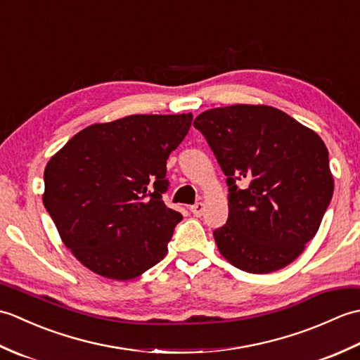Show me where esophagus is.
Listing matches in <instances>:
<instances>
[{
  "label": "esophagus",
  "instance_id": "obj_1",
  "mask_svg": "<svg viewBox=\"0 0 360 360\" xmlns=\"http://www.w3.org/2000/svg\"><path fill=\"white\" fill-rule=\"evenodd\" d=\"M190 210H192V213H193L195 217H201L202 212H204V204L202 202H196L195 205H192V207H190Z\"/></svg>",
  "mask_w": 360,
  "mask_h": 360
}]
</instances>
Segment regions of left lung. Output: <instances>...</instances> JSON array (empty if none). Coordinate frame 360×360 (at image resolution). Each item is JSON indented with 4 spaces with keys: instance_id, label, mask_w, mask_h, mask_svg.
Masks as SVG:
<instances>
[{
    "instance_id": "8db88e82",
    "label": "left lung",
    "mask_w": 360,
    "mask_h": 360,
    "mask_svg": "<svg viewBox=\"0 0 360 360\" xmlns=\"http://www.w3.org/2000/svg\"><path fill=\"white\" fill-rule=\"evenodd\" d=\"M193 125L227 176L229 218L213 232L221 255L250 274L292 263L314 238L333 198L323 141L266 105L213 108Z\"/></svg>"
}]
</instances>
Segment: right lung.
I'll use <instances>...</instances> for the list:
<instances>
[{"label": "right lung", "instance_id": "right-lung-1", "mask_svg": "<svg viewBox=\"0 0 360 360\" xmlns=\"http://www.w3.org/2000/svg\"><path fill=\"white\" fill-rule=\"evenodd\" d=\"M192 114H134L82 129L44 168L43 204L74 257L125 281L167 254L179 212L168 209L167 159Z\"/></svg>", "mask_w": 360, "mask_h": 360}]
</instances>
